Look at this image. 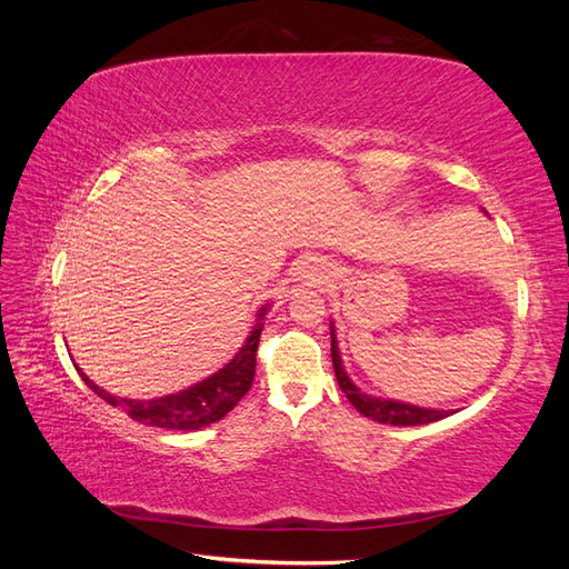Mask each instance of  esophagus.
Segmentation results:
<instances>
[{
    "label": "esophagus",
    "mask_w": 569,
    "mask_h": 569,
    "mask_svg": "<svg viewBox=\"0 0 569 569\" xmlns=\"http://www.w3.org/2000/svg\"><path fill=\"white\" fill-rule=\"evenodd\" d=\"M295 280L306 287H320L330 280V270L318 258H303L295 268Z\"/></svg>",
    "instance_id": "obj_1"
}]
</instances>
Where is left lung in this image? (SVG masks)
Segmentation results:
<instances>
[{
  "mask_svg": "<svg viewBox=\"0 0 569 569\" xmlns=\"http://www.w3.org/2000/svg\"><path fill=\"white\" fill-rule=\"evenodd\" d=\"M330 335H332V366L337 382L341 391L347 393V399L353 403L358 412H363L366 418L382 422V425H396V427H412V425H427V422H437L441 418H449L453 410H432V408H420V406H410L401 401H391V399H377V396L363 393L351 380L347 370L341 366V356L337 347V335H335V325L330 322Z\"/></svg>",
  "mask_w": 569,
  "mask_h": 569,
  "instance_id": "1",
  "label": "left lung"
}]
</instances>
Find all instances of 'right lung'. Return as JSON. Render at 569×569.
Wrapping results in <instances>:
<instances>
[{
    "label": "right lung",
    "mask_w": 569,
    "mask_h": 569,
    "mask_svg": "<svg viewBox=\"0 0 569 569\" xmlns=\"http://www.w3.org/2000/svg\"><path fill=\"white\" fill-rule=\"evenodd\" d=\"M266 313H268V306H263L261 311H258V322L251 330V335L247 337L244 347L237 351V356L226 368H220L211 377H206V380L187 387L178 393L161 396V399H149V401L120 399V396H111L107 389L97 387L80 368L76 370L80 372L82 382L88 385L99 399H104L109 406L128 412V418L149 427L184 429V432H192V429L209 427L226 418L228 412L242 401V396L251 389L253 375H256L258 339H261V330H263L261 320Z\"/></svg>",
    "instance_id": "right-lung-1"
}]
</instances>
